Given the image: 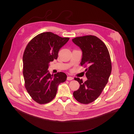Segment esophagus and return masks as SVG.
<instances>
[{
  "label": "esophagus",
  "instance_id": "obj_1",
  "mask_svg": "<svg viewBox=\"0 0 134 134\" xmlns=\"http://www.w3.org/2000/svg\"><path fill=\"white\" fill-rule=\"evenodd\" d=\"M73 79V78L71 76H68L67 77V80H72Z\"/></svg>",
  "mask_w": 134,
  "mask_h": 134
}]
</instances>
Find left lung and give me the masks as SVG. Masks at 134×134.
Masks as SVG:
<instances>
[{
  "mask_svg": "<svg viewBox=\"0 0 134 134\" xmlns=\"http://www.w3.org/2000/svg\"><path fill=\"white\" fill-rule=\"evenodd\" d=\"M73 42L82 51L80 64L88 66L85 70L87 80L75 78L79 88L73 92L78 102L87 104L94 101L100 96L108 82L111 72L110 55L106 45L94 36H86L72 39Z\"/></svg>",
  "mask_w": 134,
  "mask_h": 134,
  "instance_id": "obj_1",
  "label": "left lung"
}]
</instances>
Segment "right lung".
I'll return each instance as SVG.
<instances>
[{"mask_svg":"<svg viewBox=\"0 0 134 134\" xmlns=\"http://www.w3.org/2000/svg\"><path fill=\"white\" fill-rule=\"evenodd\" d=\"M51 32L40 34L32 38L24 53L23 76L25 88L37 103L46 104L52 100L58 85L67 78L63 72L51 75L48 70L49 62L57 59L58 52L69 40Z\"/></svg>","mask_w":134,"mask_h":134,"instance_id":"obj_1","label":"right lung"}]
</instances>
